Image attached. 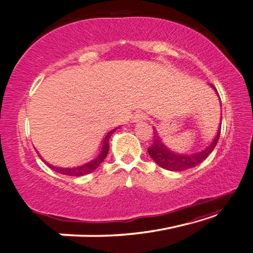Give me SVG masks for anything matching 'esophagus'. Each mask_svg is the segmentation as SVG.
<instances>
[{
	"mask_svg": "<svg viewBox=\"0 0 253 253\" xmlns=\"http://www.w3.org/2000/svg\"><path fill=\"white\" fill-rule=\"evenodd\" d=\"M147 120V115L146 114H143V113H136L135 115H133V117H132V122L133 123H140V122H143V121H146Z\"/></svg>",
	"mask_w": 253,
	"mask_h": 253,
	"instance_id": "34e87169",
	"label": "esophagus"
}]
</instances>
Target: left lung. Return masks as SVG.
Here are the masks:
<instances>
[{"instance_id": "left-lung-1", "label": "left lung", "mask_w": 253, "mask_h": 253, "mask_svg": "<svg viewBox=\"0 0 253 253\" xmlns=\"http://www.w3.org/2000/svg\"><path fill=\"white\" fill-rule=\"evenodd\" d=\"M211 86L215 90L214 86ZM215 91L217 92V90ZM220 128L221 123L212 141L205 148V149L195 153H177L170 150L169 148L162 142L160 136L158 135L156 128H153V130H155L153 131L155 132V136H153L152 145L148 148V153H149V156L152 158V160L155 161L158 166L163 168V169L169 171L189 170L191 168L199 166L200 163L204 161L212 152V150L215 149L220 136Z\"/></svg>"}]
</instances>
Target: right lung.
I'll return each mask as SVG.
<instances>
[{
  "instance_id": "obj_1",
  "label": "right lung",
  "mask_w": 253,
  "mask_h": 253,
  "mask_svg": "<svg viewBox=\"0 0 253 253\" xmlns=\"http://www.w3.org/2000/svg\"><path fill=\"white\" fill-rule=\"evenodd\" d=\"M118 129V127L114 128L113 130L108 131L105 137H104V139L102 140V147L100 149V153L94 158L93 160L88 161L86 163H84L82 166H78V167H73V168H61V167H57V166H51L50 163H48L44 161L42 158L41 157V159L46 163V165L52 169L53 171H56L58 173H61V174L64 175H69V176H82V175H85L88 174V173L93 172L95 169H97V167L101 165V163L105 159V157L107 156L108 150H110V138L113 135V132H115Z\"/></svg>"
}]
</instances>
